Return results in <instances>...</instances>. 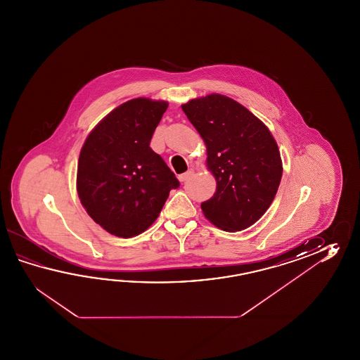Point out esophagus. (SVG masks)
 <instances>
[{
	"label": "esophagus",
	"mask_w": 360,
	"mask_h": 360,
	"mask_svg": "<svg viewBox=\"0 0 360 360\" xmlns=\"http://www.w3.org/2000/svg\"><path fill=\"white\" fill-rule=\"evenodd\" d=\"M191 175H193V169H189L188 172H185V174H181V175H179V176H177V179H179L180 181H186V180H188V179H189V177H191Z\"/></svg>",
	"instance_id": "1"
}]
</instances>
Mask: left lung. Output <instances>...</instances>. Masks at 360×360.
Wrapping results in <instances>:
<instances>
[{
  "label": "left lung",
  "mask_w": 360,
  "mask_h": 360,
  "mask_svg": "<svg viewBox=\"0 0 360 360\" xmlns=\"http://www.w3.org/2000/svg\"><path fill=\"white\" fill-rule=\"evenodd\" d=\"M184 113L207 146L216 177L214 197L200 208L220 229H245L266 212L282 179L276 140L259 118L237 101L212 94L184 104Z\"/></svg>",
  "instance_id": "1"
}]
</instances>
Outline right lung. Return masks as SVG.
<instances>
[{
    "label": "right lung",
    "instance_id": "add662e5",
    "mask_svg": "<svg viewBox=\"0 0 360 360\" xmlns=\"http://www.w3.org/2000/svg\"><path fill=\"white\" fill-rule=\"evenodd\" d=\"M169 104L138 98L123 103L87 136L79 153L77 191L92 220L131 238L158 217L175 174L149 146Z\"/></svg>",
    "mask_w": 360,
    "mask_h": 360
}]
</instances>
